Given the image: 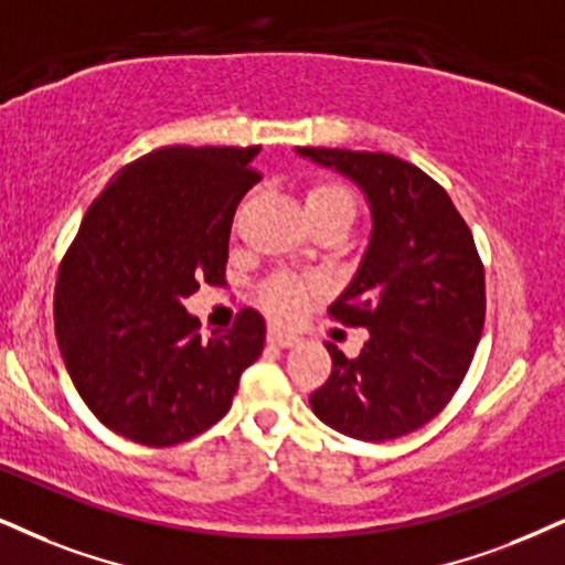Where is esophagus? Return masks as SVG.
Returning a JSON list of instances; mask_svg holds the SVG:
<instances>
[{"instance_id":"obj_1","label":"esophagus","mask_w":565,"mask_h":565,"mask_svg":"<svg viewBox=\"0 0 565 565\" xmlns=\"http://www.w3.org/2000/svg\"><path fill=\"white\" fill-rule=\"evenodd\" d=\"M267 340L269 345H277V348H294L298 343L296 335H290V332H282V330H269Z\"/></svg>"}]
</instances>
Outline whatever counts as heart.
I'll return each instance as SVG.
<instances>
[{"mask_svg":"<svg viewBox=\"0 0 565 565\" xmlns=\"http://www.w3.org/2000/svg\"><path fill=\"white\" fill-rule=\"evenodd\" d=\"M303 206H306V214H309V217L340 212V214H348V217L353 220V212H356L353 193L338 183L311 185L303 196ZM311 294H315V285L301 280V277L271 275L269 280H264V285H262V303L275 319H280V322H290V319H296L298 315H301Z\"/></svg>","mask_w":565,"mask_h":565,"instance_id":"1","label":"heart"}]
</instances>
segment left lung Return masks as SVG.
<instances>
[{"label": "left lung", "instance_id": "left-lung-1", "mask_svg": "<svg viewBox=\"0 0 565 565\" xmlns=\"http://www.w3.org/2000/svg\"><path fill=\"white\" fill-rule=\"evenodd\" d=\"M353 180L372 235L348 288L330 306L340 324L366 327L356 359L327 343L332 374L311 393L324 424L366 443L419 429L448 406L484 327V267L475 235L443 185L393 154L296 149Z\"/></svg>", "mask_w": 565, "mask_h": 565}]
</instances>
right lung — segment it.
Masks as SVG:
<instances>
[{"label": "right lung", "instance_id": "add662e5", "mask_svg": "<svg viewBox=\"0 0 565 565\" xmlns=\"http://www.w3.org/2000/svg\"><path fill=\"white\" fill-rule=\"evenodd\" d=\"M259 146H164L109 180L88 206L54 288V332L75 390L104 427L167 448L233 406L262 356L264 317L201 338L183 301L225 282L233 214L259 183Z\"/></svg>", "mask_w": 565, "mask_h": 565}]
</instances>
